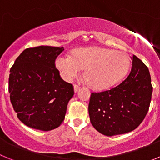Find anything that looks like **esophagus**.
<instances>
[{
    "instance_id": "1",
    "label": "esophagus",
    "mask_w": 160,
    "mask_h": 160,
    "mask_svg": "<svg viewBox=\"0 0 160 160\" xmlns=\"http://www.w3.org/2000/svg\"><path fill=\"white\" fill-rule=\"evenodd\" d=\"M73 89H74V92L77 93L79 90H80V87L78 86V85H73Z\"/></svg>"
}]
</instances>
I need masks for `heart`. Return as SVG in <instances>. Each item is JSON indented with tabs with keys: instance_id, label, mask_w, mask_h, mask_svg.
<instances>
[{
	"instance_id": "obj_1",
	"label": "heart",
	"mask_w": 160,
	"mask_h": 160,
	"mask_svg": "<svg viewBox=\"0 0 160 160\" xmlns=\"http://www.w3.org/2000/svg\"><path fill=\"white\" fill-rule=\"evenodd\" d=\"M56 66L62 77L70 81L78 76L80 69L90 88L102 90L113 87L128 73L131 59L125 52L101 47L74 49L70 56L59 57Z\"/></svg>"
}]
</instances>
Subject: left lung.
I'll use <instances>...</instances> for the list:
<instances>
[{"instance_id": "obj_1", "label": "left lung", "mask_w": 160, "mask_h": 160, "mask_svg": "<svg viewBox=\"0 0 160 160\" xmlns=\"http://www.w3.org/2000/svg\"><path fill=\"white\" fill-rule=\"evenodd\" d=\"M152 90L148 66L133 55L131 70L122 82L111 90L91 93L88 107L90 122L107 136L134 131L148 114Z\"/></svg>"}]
</instances>
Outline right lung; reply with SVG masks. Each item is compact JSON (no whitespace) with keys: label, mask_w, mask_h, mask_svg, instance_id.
Listing matches in <instances>:
<instances>
[{"label":"right lung","mask_w":160,"mask_h":160,"mask_svg":"<svg viewBox=\"0 0 160 160\" xmlns=\"http://www.w3.org/2000/svg\"><path fill=\"white\" fill-rule=\"evenodd\" d=\"M63 47L28 48L10 69L8 92L18 118L33 129L58 128L73 96V85L65 82L55 66Z\"/></svg>","instance_id":"1"}]
</instances>
